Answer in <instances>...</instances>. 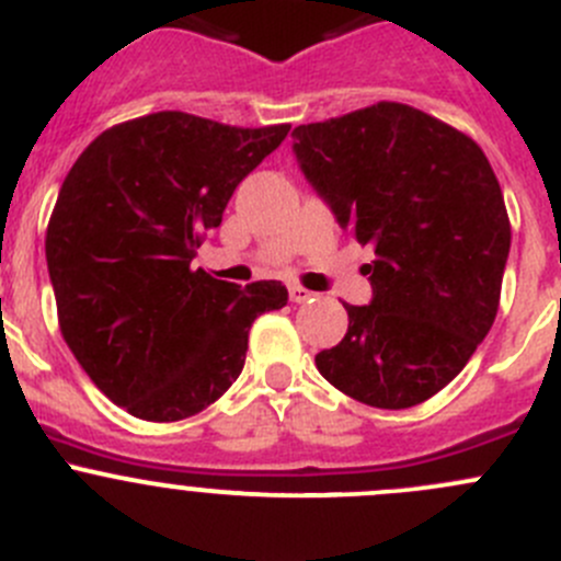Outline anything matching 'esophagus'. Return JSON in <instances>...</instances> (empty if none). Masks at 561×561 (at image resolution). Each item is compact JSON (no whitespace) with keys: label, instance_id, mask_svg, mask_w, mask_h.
Masks as SVG:
<instances>
[{"label":"esophagus","instance_id":"esophagus-1","mask_svg":"<svg viewBox=\"0 0 561 561\" xmlns=\"http://www.w3.org/2000/svg\"><path fill=\"white\" fill-rule=\"evenodd\" d=\"M312 296H314V293L307 290V287L290 285V301L293 304H307V301H312Z\"/></svg>","mask_w":561,"mask_h":561}]
</instances>
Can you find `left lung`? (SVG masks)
I'll use <instances>...</instances> for the list:
<instances>
[{
    "instance_id": "left-lung-1",
    "label": "left lung",
    "mask_w": 561,
    "mask_h": 561,
    "mask_svg": "<svg viewBox=\"0 0 561 561\" xmlns=\"http://www.w3.org/2000/svg\"><path fill=\"white\" fill-rule=\"evenodd\" d=\"M317 195L360 247L371 304H344L347 333L320 375L380 410L439 393L494 325L511 219L483 149L450 124L377 103L293 129Z\"/></svg>"
}]
</instances>
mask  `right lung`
Listing matches in <instances>:
<instances>
[{
  "label": "right lung",
  "mask_w": 561,
  "mask_h": 561,
  "mask_svg": "<svg viewBox=\"0 0 561 561\" xmlns=\"http://www.w3.org/2000/svg\"><path fill=\"white\" fill-rule=\"evenodd\" d=\"M290 133L181 111L116 124L67 173L45 260L67 347L113 404L144 421L206 410L244 369L249 328L287 304L192 268L236 186Z\"/></svg>",
  "instance_id": "right-lung-1"
}]
</instances>
